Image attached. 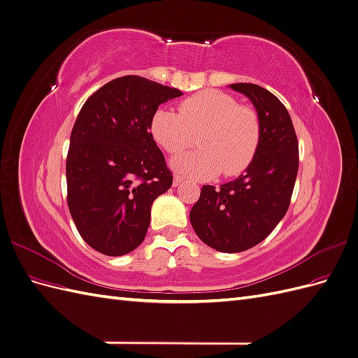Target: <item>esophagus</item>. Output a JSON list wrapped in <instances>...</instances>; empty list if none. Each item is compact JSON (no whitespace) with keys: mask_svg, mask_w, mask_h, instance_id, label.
I'll list each match as a JSON object with an SVG mask.
<instances>
[{"mask_svg":"<svg viewBox=\"0 0 358 358\" xmlns=\"http://www.w3.org/2000/svg\"><path fill=\"white\" fill-rule=\"evenodd\" d=\"M183 182H185V178H183V176L180 175V173H176L175 178H173V185H175V187H179L180 183H183Z\"/></svg>","mask_w":358,"mask_h":358,"instance_id":"esophagus-1","label":"esophagus"}]
</instances>
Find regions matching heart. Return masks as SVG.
Wrapping results in <instances>:
<instances>
[{
    "label": "heart",
    "mask_w": 358,
    "mask_h": 358,
    "mask_svg": "<svg viewBox=\"0 0 358 358\" xmlns=\"http://www.w3.org/2000/svg\"><path fill=\"white\" fill-rule=\"evenodd\" d=\"M155 142L170 155L199 140V149L173 159L183 175L237 176L251 164L262 142V119L254 107L216 90L194 94L179 103V113L158 109L150 119Z\"/></svg>",
    "instance_id": "obj_1"
}]
</instances>
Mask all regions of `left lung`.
<instances>
[{
  "label": "left lung",
  "instance_id": "obj_1",
  "mask_svg": "<svg viewBox=\"0 0 358 358\" xmlns=\"http://www.w3.org/2000/svg\"><path fill=\"white\" fill-rule=\"evenodd\" d=\"M231 88L252 101L262 119V142L243 175L220 188L204 185L189 220L200 239L221 252L258 245L284 218L299 170V142L285 106L254 83Z\"/></svg>",
  "mask_w": 358,
  "mask_h": 358
}]
</instances>
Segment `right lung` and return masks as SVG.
<instances>
[{
    "label": "right lung",
    "mask_w": 358,
    "mask_h": 358,
    "mask_svg": "<svg viewBox=\"0 0 358 358\" xmlns=\"http://www.w3.org/2000/svg\"><path fill=\"white\" fill-rule=\"evenodd\" d=\"M180 95L124 76L85 101L70 137L67 203L76 229L95 251L117 257L143 242L150 206L173 183L150 119L159 104Z\"/></svg>",
    "instance_id": "1"
}]
</instances>
